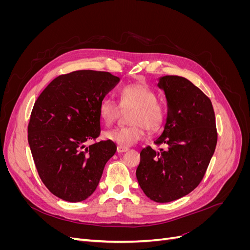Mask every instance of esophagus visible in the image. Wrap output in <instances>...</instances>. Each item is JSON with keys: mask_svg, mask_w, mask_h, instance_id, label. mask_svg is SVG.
Returning <instances> with one entry per match:
<instances>
[{"mask_svg": "<svg viewBox=\"0 0 250 250\" xmlns=\"http://www.w3.org/2000/svg\"><path fill=\"white\" fill-rule=\"evenodd\" d=\"M117 151L119 153H123V152H126V151H128V148L124 147V146H118Z\"/></svg>", "mask_w": 250, "mask_h": 250, "instance_id": "esophagus-1", "label": "esophagus"}]
</instances>
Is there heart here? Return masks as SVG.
<instances>
[{
	"instance_id": "b5f03b06",
	"label": "heart",
	"mask_w": 250,
	"mask_h": 250,
	"mask_svg": "<svg viewBox=\"0 0 250 250\" xmlns=\"http://www.w3.org/2000/svg\"><path fill=\"white\" fill-rule=\"evenodd\" d=\"M157 96L144 83H131L120 90V105L110 98H104L99 104V115L103 122L110 125L118 118L121 108H132L128 122L131 125L107 130L104 138L119 146H132L144 137V127L148 131L160 130L166 120V108L157 102Z\"/></svg>"
}]
</instances>
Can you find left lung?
<instances>
[{"mask_svg":"<svg viewBox=\"0 0 250 250\" xmlns=\"http://www.w3.org/2000/svg\"><path fill=\"white\" fill-rule=\"evenodd\" d=\"M157 86L165 92L168 116L154 144L166 148H144L135 174L147 197L164 203L197 188L215 152L218 134L209 98L191 81L164 76Z\"/></svg>","mask_w":250,"mask_h":250,"instance_id":"8db88e82","label":"left lung"}]
</instances>
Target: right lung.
Masks as SVG:
<instances>
[{"mask_svg": "<svg viewBox=\"0 0 250 250\" xmlns=\"http://www.w3.org/2000/svg\"><path fill=\"white\" fill-rule=\"evenodd\" d=\"M119 81L108 72L75 71L52 80L35 101L28 143L42 181L58 198H88L116 153L108 140L85 143L100 135L99 104Z\"/></svg>", "mask_w": 250, "mask_h": 250, "instance_id": "1", "label": "right lung"}]
</instances>
